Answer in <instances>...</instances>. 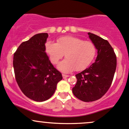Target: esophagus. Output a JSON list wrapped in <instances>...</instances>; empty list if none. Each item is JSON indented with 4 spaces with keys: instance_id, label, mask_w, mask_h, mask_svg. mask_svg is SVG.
I'll return each instance as SVG.
<instances>
[{
    "instance_id": "obj_1",
    "label": "esophagus",
    "mask_w": 129,
    "mask_h": 129,
    "mask_svg": "<svg viewBox=\"0 0 129 129\" xmlns=\"http://www.w3.org/2000/svg\"><path fill=\"white\" fill-rule=\"evenodd\" d=\"M62 76H63V78H66L69 77V76H70V75H65V74H63V75H62Z\"/></svg>"
}]
</instances>
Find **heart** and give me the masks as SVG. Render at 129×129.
Returning a JSON list of instances; mask_svg holds the SVG:
<instances>
[{
    "label": "heart",
    "instance_id": "obj_1",
    "mask_svg": "<svg viewBox=\"0 0 129 129\" xmlns=\"http://www.w3.org/2000/svg\"><path fill=\"white\" fill-rule=\"evenodd\" d=\"M46 51L53 64H58L64 54L66 59L59 63L58 69L63 72L70 73L88 67L95 58L96 49L91 41L66 36L58 38L56 43L46 42Z\"/></svg>",
    "mask_w": 129,
    "mask_h": 129
}]
</instances>
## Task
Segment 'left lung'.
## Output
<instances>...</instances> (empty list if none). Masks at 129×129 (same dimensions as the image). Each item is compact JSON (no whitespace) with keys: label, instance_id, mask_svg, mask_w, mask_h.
<instances>
[{"label":"left lung","instance_id":"left-lung-1","mask_svg":"<svg viewBox=\"0 0 129 129\" xmlns=\"http://www.w3.org/2000/svg\"><path fill=\"white\" fill-rule=\"evenodd\" d=\"M98 51L95 63L76 74L77 81L72 91L77 99L85 102L102 97L112 85L117 67V57L107 40L88 33Z\"/></svg>","mask_w":129,"mask_h":129}]
</instances>
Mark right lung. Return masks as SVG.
I'll return each instance as SVG.
<instances>
[{
    "instance_id": "add662e5",
    "label": "right lung",
    "mask_w": 129,
    "mask_h": 129,
    "mask_svg": "<svg viewBox=\"0 0 129 129\" xmlns=\"http://www.w3.org/2000/svg\"><path fill=\"white\" fill-rule=\"evenodd\" d=\"M48 33H39L22 43L14 54L15 78L22 92L36 102L54 94L62 75L53 66L46 51Z\"/></svg>"
}]
</instances>
